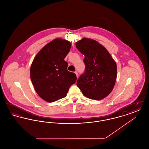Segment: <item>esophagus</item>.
<instances>
[{
  "label": "esophagus",
  "instance_id": "1",
  "mask_svg": "<svg viewBox=\"0 0 149 149\" xmlns=\"http://www.w3.org/2000/svg\"><path fill=\"white\" fill-rule=\"evenodd\" d=\"M75 74H76V75H77V77L78 78V73L77 71H75Z\"/></svg>",
  "mask_w": 149,
  "mask_h": 149
}]
</instances>
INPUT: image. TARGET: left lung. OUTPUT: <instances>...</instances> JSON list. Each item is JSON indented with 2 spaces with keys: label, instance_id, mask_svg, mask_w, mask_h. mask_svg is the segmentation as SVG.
Here are the masks:
<instances>
[{
  "label": "left lung",
  "instance_id": "8db88e82",
  "mask_svg": "<svg viewBox=\"0 0 149 149\" xmlns=\"http://www.w3.org/2000/svg\"><path fill=\"white\" fill-rule=\"evenodd\" d=\"M76 47L84 55L85 72L77 80V86L88 98L99 100L113 89L117 78V65L106 49L92 39L83 38Z\"/></svg>",
  "mask_w": 149,
  "mask_h": 149
}]
</instances>
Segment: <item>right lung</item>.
<instances>
[{"label":"right lung","mask_w":149,"mask_h":149,"mask_svg":"<svg viewBox=\"0 0 149 149\" xmlns=\"http://www.w3.org/2000/svg\"><path fill=\"white\" fill-rule=\"evenodd\" d=\"M71 43L56 38L40 50L30 68V77L37 94L44 100L54 102L66 96L76 75L68 71L64 58L69 52Z\"/></svg>","instance_id":"right-lung-1"}]
</instances>
